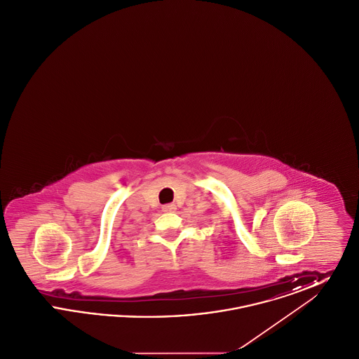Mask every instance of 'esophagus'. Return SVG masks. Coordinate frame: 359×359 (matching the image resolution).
<instances>
[{"label": "esophagus", "mask_w": 359, "mask_h": 359, "mask_svg": "<svg viewBox=\"0 0 359 359\" xmlns=\"http://www.w3.org/2000/svg\"><path fill=\"white\" fill-rule=\"evenodd\" d=\"M175 210H176V205H163V211H165V212H172Z\"/></svg>", "instance_id": "1"}]
</instances>
